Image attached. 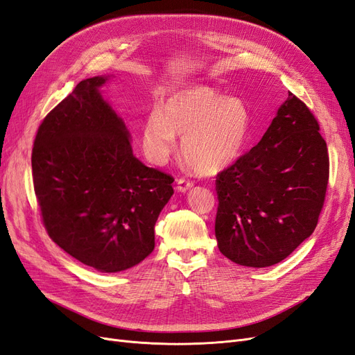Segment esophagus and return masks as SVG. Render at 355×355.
I'll return each instance as SVG.
<instances>
[{"instance_id": "esophagus-1", "label": "esophagus", "mask_w": 355, "mask_h": 355, "mask_svg": "<svg viewBox=\"0 0 355 355\" xmlns=\"http://www.w3.org/2000/svg\"><path fill=\"white\" fill-rule=\"evenodd\" d=\"M192 187H194V184H192V182H189V180H187V179H178L176 180V189H178V192H187Z\"/></svg>"}]
</instances>
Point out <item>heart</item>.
<instances>
[{
    "label": "heart",
    "mask_w": 355,
    "mask_h": 355,
    "mask_svg": "<svg viewBox=\"0 0 355 355\" xmlns=\"http://www.w3.org/2000/svg\"><path fill=\"white\" fill-rule=\"evenodd\" d=\"M252 111L243 99L209 85L168 93L141 127L142 151L149 163L164 164L180 141V157L200 175H216L237 163L252 136Z\"/></svg>",
    "instance_id": "heart-1"
}]
</instances>
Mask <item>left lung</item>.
<instances>
[{"label":"left lung","instance_id":"obj_1","mask_svg":"<svg viewBox=\"0 0 355 355\" xmlns=\"http://www.w3.org/2000/svg\"><path fill=\"white\" fill-rule=\"evenodd\" d=\"M318 130L306 105L288 93L261 142L218 175L214 234L230 261L275 265L314 232L329 180Z\"/></svg>","mask_w":355,"mask_h":355}]
</instances>
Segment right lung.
<instances>
[{"label":"right lung","mask_w":355,"mask_h":355,"mask_svg":"<svg viewBox=\"0 0 355 355\" xmlns=\"http://www.w3.org/2000/svg\"><path fill=\"white\" fill-rule=\"evenodd\" d=\"M83 80L41 123L32 178L50 239L81 263L120 272L154 250V227L173 178L146 167L102 87Z\"/></svg>","instance_id":"1"}]
</instances>
